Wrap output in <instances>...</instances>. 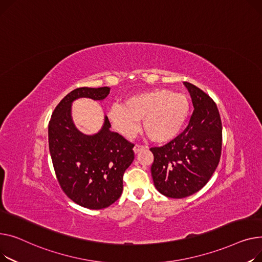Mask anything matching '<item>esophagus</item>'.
<instances>
[{"label":"esophagus","mask_w":262,"mask_h":262,"mask_svg":"<svg viewBox=\"0 0 262 262\" xmlns=\"http://www.w3.org/2000/svg\"><path fill=\"white\" fill-rule=\"evenodd\" d=\"M145 148H146V147H145V146H143V145H138V144H136V145L134 146L133 150H134V152H135V153H137V152H140V151L144 150Z\"/></svg>","instance_id":"esophagus-1"}]
</instances>
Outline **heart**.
I'll list each match as a JSON object with an SVG mask.
<instances>
[{"label": "heart", "instance_id": "b5f03b06", "mask_svg": "<svg viewBox=\"0 0 262 262\" xmlns=\"http://www.w3.org/2000/svg\"><path fill=\"white\" fill-rule=\"evenodd\" d=\"M189 100L183 93L166 89L149 90L125 99L124 105L113 104L107 118L114 129L132 137L143 120L144 131L151 141L166 143L181 132L189 114Z\"/></svg>", "mask_w": 262, "mask_h": 262}]
</instances>
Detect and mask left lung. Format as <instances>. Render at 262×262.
<instances>
[{
    "label": "left lung",
    "mask_w": 262,
    "mask_h": 262,
    "mask_svg": "<svg viewBox=\"0 0 262 262\" xmlns=\"http://www.w3.org/2000/svg\"><path fill=\"white\" fill-rule=\"evenodd\" d=\"M190 93L193 113L187 128L162 147H152L151 176L156 188L173 199L189 196L216 170L221 157L222 122L217 104L201 89L184 82Z\"/></svg>",
    "instance_id": "obj_1"
}]
</instances>
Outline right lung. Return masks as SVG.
Here are the masks:
<instances>
[{
	"mask_svg": "<svg viewBox=\"0 0 262 262\" xmlns=\"http://www.w3.org/2000/svg\"><path fill=\"white\" fill-rule=\"evenodd\" d=\"M110 88H78L61 100L49 124V146L56 178L73 202L89 209L112 205L122 192V177L134 160V145L110 131L104 117L101 130L85 135L71 117L72 102L81 97L102 100Z\"/></svg>",
	"mask_w": 262,
	"mask_h": 262,
	"instance_id": "obj_1",
	"label": "right lung"
}]
</instances>
